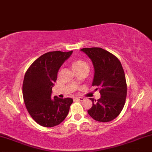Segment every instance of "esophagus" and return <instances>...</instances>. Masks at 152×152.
Wrapping results in <instances>:
<instances>
[{
  "instance_id": "34e87169",
  "label": "esophagus",
  "mask_w": 152,
  "mask_h": 152,
  "mask_svg": "<svg viewBox=\"0 0 152 152\" xmlns=\"http://www.w3.org/2000/svg\"><path fill=\"white\" fill-rule=\"evenodd\" d=\"M74 99H76V100H78V101H83L85 99L81 97H74Z\"/></svg>"
}]
</instances>
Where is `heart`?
Wrapping results in <instances>:
<instances>
[{"label":"heart","mask_w":152,"mask_h":152,"mask_svg":"<svg viewBox=\"0 0 152 152\" xmlns=\"http://www.w3.org/2000/svg\"><path fill=\"white\" fill-rule=\"evenodd\" d=\"M85 67H88V65L87 63L84 62V61L81 60V59H78V60L74 61V62L72 63L73 70L80 69L85 68Z\"/></svg>","instance_id":"1"}]
</instances>
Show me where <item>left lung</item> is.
I'll list each match as a JSON object with an SVG mask.
<instances>
[{
  "label": "left lung",
  "instance_id": "8db88e82",
  "mask_svg": "<svg viewBox=\"0 0 152 152\" xmlns=\"http://www.w3.org/2000/svg\"><path fill=\"white\" fill-rule=\"evenodd\" d=\"M94 67L92 86L100 88V98H90L93 106L88 113L99 122L114 120L121 112L127 95L126 76L121 63L116 57L100 48H83Z\"/></svg>",
  "mask_w": 152,
  "mask_h": 152
}]
</instances>
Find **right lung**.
<instances>
[{"instance_id": "right-lung-1", "label": "right lung", "mask_w": 152, "mask_h": 152, "mask_svg": "<svg viewBox=\"0 0 152 152\" xmlns=\"http://www.w3.org/2000/svg\"><path fill=\"white\" fill-rule=\"evenodd\" d=\"M73 51L49 52L32 63L25 74L22 86L26 109L35 121L50 128L61 124L68 114L73 99H51L57 72Z\"/></svg>"}]
</instances>
